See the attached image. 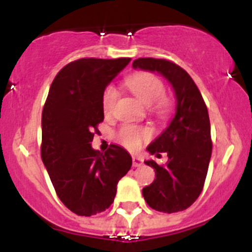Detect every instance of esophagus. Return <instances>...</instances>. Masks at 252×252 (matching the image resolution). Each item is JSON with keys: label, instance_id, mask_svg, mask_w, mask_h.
<instances>
[{"label": "esophagus", "instance_id": "obj_1", "mask_svg": "<svg viewBox=\"0 0 252 252\" xmlns=\"http://www.w3.org/2000/svg\"><path fill=\"white\" fill-rule=\"evenodd\" d=\"M142 163H144V161H142L141 157L133 156V166L134 167H141Z\"/></svg>", "mask_w": 252, "mask_h": 252}]
</instances>
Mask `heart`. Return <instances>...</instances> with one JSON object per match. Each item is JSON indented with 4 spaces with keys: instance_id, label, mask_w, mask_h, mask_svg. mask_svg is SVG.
<instances>
[{
    "instance_id": "b5f03b06",
    "label": "heart",
    "mask_w": 252,
    "mask_h": 252,
    "mask_svg": "<svg viewBox=\"0 0 252 252\" xmlns=\"http://www.w3.org/2000/svg\"><path fill=\"white\" fill-rule=\"evenodd\" d=\"M126 86L130 89L131 93L138 97V100L144 105L150 106L158 100L156 110L159 113L166 111V103L159 100L164 94V85L158 78L150 73H136L126 79ZM118 97V91L116 86L108 85L102 94V108L106 114H110L113 111L114 103ZM151 135L149 129L139 128L135 126H123L118 131V140L122 145L130 150L138 149L144 139Z\"/></svg>"
}]
</instances>
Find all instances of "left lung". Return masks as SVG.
<instances>
[{
	"instance_id": "1",
	"label": "left lung",
	"mask_w": 252,
	"mask_h": 252,
	"mask_svg": "<svg viewBox=\"0 0 252 252\" xmlns=\"http://www.w3.org/2000/svg\"><path fill=\"white\" fill-rule=\"evenodd\" d=\"M133 68L158 73L171 84L175 96L173 118L146 147L156 156L166 152L168 161L163 166L154 159L145 161L155 169L156 179L142 189V196L150 207L159 212L187 210L201 194L212 154L207 107L191 77L175 63L138 58Z\"/></svg>"
}]
</instances>
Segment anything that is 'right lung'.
I'll list each match as a JSON object with an SVG mask.
<instances>
[{"label": "right lung", "mask_w": 252, "mask_h": 252, "mask_svg": "<svg viewBox=\"0 0 252 252\" xmlns=\"http://www.w3.org/2000/svg\"><path fill=\"white\" fill-rule=\"evenodd\" d=\"M129 62L81 58L62 68L51 84L41 118V158L60 200L78 216L107 210L131 167L124 147L112 144L102 154L91 146L103 122V90Z\"/></svg>", "instance_id": "1"}]
</instances>
